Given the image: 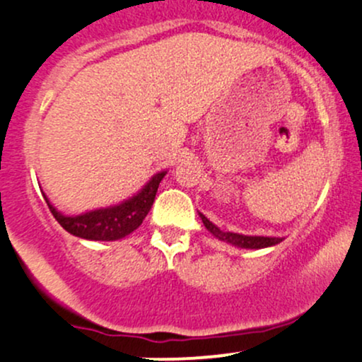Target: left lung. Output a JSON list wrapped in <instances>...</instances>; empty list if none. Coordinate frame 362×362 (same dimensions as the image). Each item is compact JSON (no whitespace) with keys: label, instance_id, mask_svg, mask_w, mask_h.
Segmentation results:
<instances>
[{"label":"left lung","instance_id":"8db88e82","mask_svg":"<svg viewBox=\"0 0 362 362\" xmlns=\"http://www.w3.org/2000/svg\"><path fill=\"white\" fill-rule=\"evenodd\" d=\"M202 223H204L208 232H211L216 239L226 242V244H232L235 247L242 249H263L269 247V245L280 244V237H259V235H242V233H233V232H223V230L218 228L216 225L211 223L204 214L199 213Z\"/></svg>","mask_w":362,"mask_h":362}]
</instances>
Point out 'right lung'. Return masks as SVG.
Segmentation results:
<instances>
[{
	"mask_svg": "<svg viewBox=\"0 0 362 362\" xmlns=\"http://www.w3.org/2000/svg\"><path fill=\"white\" fill-rule=\"evenodd\" d=\"M165 175L166 172L156 173L136 196L120 202V204L93 209V211L77 214V216H66V214L57 211L46 194L45 199L58 223L71 235L87 240H118L141 226L142 220L153 206L160 182Z\"/></svg>",
	"mask_w": 362,
	"mask_h": 362,
	"instance_id": "right-lung-1",
	"label": "right lung"
}]
</instances>
